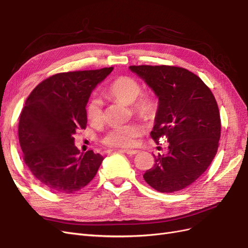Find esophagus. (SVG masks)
<instances>
[{"mask_svg":"<svg viewBox=\"0 0 248 248\" xmlns=\"http://www.w3.org/2000/svg\"><path fill=\"white\" fill-rule=\"evenodd\" d=\"M123 152L128 154V155H135V154L140 153V151H138V150H123Z\"/></svg>","mask_w":248,"mask_h":248,"instance_id":"esophagus-1","label":"esophagus"}]
</instances>
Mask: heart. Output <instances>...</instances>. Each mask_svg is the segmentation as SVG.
<instances>
[{"mask_svg": "<svg viewBox=\"0 0 248 248\" xmlns=\"http://www.w3.org/2000/svg\"><path fill=\"white\" fill-rule=\"evenodd\" d=\"M108 97L129 105L132 113L143 118H150L155 113V99L148 92L141 91L140 83L130 76H120L108 85ZM86 116L90 123L99 124L104 120L101 101L92 96L86 105ZM143 133V128L138 123L113 127L102 139V143L110 148H132L136 140Z\"/></svg>", "mask_w": 248, "mask_h": 248, "instance_id": "b5f03b06", "label": "heart"}]
</instances>
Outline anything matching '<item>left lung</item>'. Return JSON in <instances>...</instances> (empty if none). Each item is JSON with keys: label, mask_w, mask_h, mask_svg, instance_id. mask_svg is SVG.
<instances>
[{"label": "left lung", "mask_w": 248, "mask_h": 248, "mask_svg": "<svg viewBox=\"0 0 248 248\" xmlns=\"http://www.w3.org/2000/svg\"><path fill=\"white\" fill-rule=\"evenodd\" d=\"M159 97L151 138L169 142L168 154L155 156L143 174L161 193L186 189L201 176L216 157L220 138V116L211 90L197 75L172 65H130Z\"/></svg>", "instance_id": "1"}]
</instances>
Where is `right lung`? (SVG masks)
I'll list each match as a JSON object with an SVG mask.
<instances>
[{"instance_id":"1","label":"right lung","mask_w":248,"mask_h":248,"mask_svg":"<svg viewBox=\"0 0 248 248\" xmlns=\"http://www.w3.org/2000/svg\"><path fill=\"white\" fill-rule=\"evenodd\" d=\"M112 71L110 66L55 74L25 100L18 124L22 158L46 189L73 194L95 176L104 158L92 150L80 154L74 134L86 128L90 93Z\"/></svg>"}]
</instances>
